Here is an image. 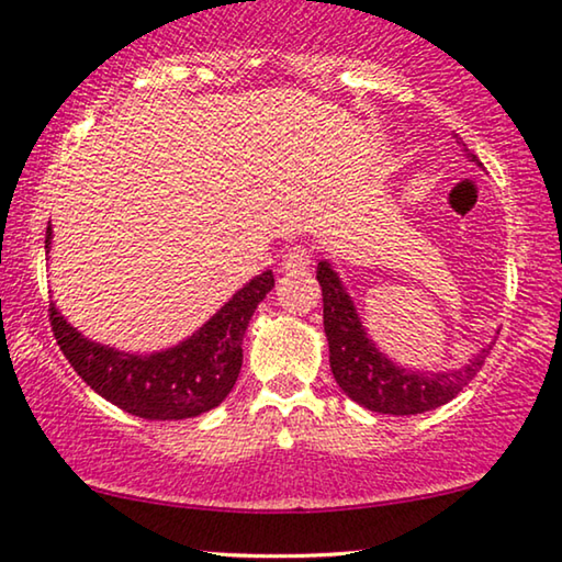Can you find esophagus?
Here are the masks:
<instances>
[{"label":"esophagus","mask_w":562,"mask_h":562,"mask_svg":"<svg viewBox=\"0 0 562 562\" xmlns=\"http://www.w3.org/2000/svg\"><path fill=\"white\" fill-rule=\"evenodd\" d=\"M313 262V251L307 247H290L288 255L282 259V272H297L305 270Z\"/></svg>","instance_id":"esophagus-1"}]
</instances>
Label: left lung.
Instances as JSON below:
<instances>
[{"label":"left lung","mask_w":562,"mask_h":562,"mask_svg":"<svg viewBox=\"0 0 562 562\" xmlns=\"http://www.w3.org/2000/svg\"><path fill=\"white\" fill-rule=\"evenodd\" d=\"M469 157L479 162L476 155ZM315 278L323 290V328L328 338L330 371H334L338 386L371 413L420 415L446 405L479 374L492 351L488 346L456 371L425 374V371L402 369L384 353H379L376 346L363 334L357 307L328 262L318 265Z\"/></svg>","instance_id":"8db88e82"}]
</instances>
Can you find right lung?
Returning <instances> with one entry per match:
<instances>
[{"label": "right lung", "instance_id": "obj_1", "mask_svg": "<svg viewBox=\"0 0 562 562\" xmlns=\"http://www.w3.org/2000/svg\"><path fill=\"white\" fill-rule=\"evenodd\" d=\"M50 249V226L45 251ZM274 288L267 270L236 292L201 330L168 351L134 357L93 344L66 323L50 303L53 336L78 376L124 413L145 420H186L218 407L232 392L241 369V341L247 326Z\"/></svg>", "mask_w": 562, "mask_h": 562}]
</instances>
